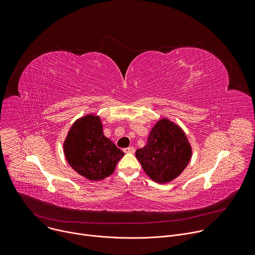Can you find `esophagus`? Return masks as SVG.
I'll use <instances>...</instances> for the list:
<instances>
[{"label":"esophagus","instance_id":"obj_1","mask_svg":"<svg viewBox=\"0 0 255 255\" xmlns=\"http://www.w3.org/2000/svg\"><path fill=\"white\" fill-rule=\"evenodd\" d=\"M124 152H125V153H134V152H135V148H134L133 146L124 148Z\"/></svg>","mask_w":255,"mask_h":255}]
</instances>
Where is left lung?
I'll return each instance as SVG.
<instances>
[{"mask_svg": "<svg viewBox=\"0 0 255 255\" xmlns=\"http://www.w3.org/2000/svg\"><path fill=\"white\" fill-rule=\"evenodd\" d=\"M145 173L156 183L164 184L178 176L188 165L191 145L177 125L161 119L152 128L146 145L135 153Z\"/></svg>", "mask_w": 255, "mask_h": 255, "instance_id": "1", "label": "left lung"}]
</instances>
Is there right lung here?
<instances>
[{
    "label": "right lung",
    "instance_id": "add662e5",
    "mask_svg": "<svg viewBox=\"0 0 255 255\" xmlns=\"http://www.w3.org/2000/svg\"><path fill=\"white\" fill-rule=\"evenodd\" d=\"M69 165L81 175L100 180L113 173L124 152L108 139L99 117L86 116L70 128L63 144Z\"/></svg>",
    "mask_w": 255,
    "mask_h": 255
}]
</instances>
